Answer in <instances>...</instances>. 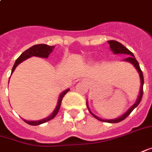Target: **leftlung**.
<instances>
[{
    "mask_svg": "<svg viewBox=\"0 0 152 152\" xmlns=\"http://www.w3.org/2000/svg\"><path fill=\"white\" fill-rule=\"evenodd\" d=\"M107 43L109 44L110 50H111V51H112L114 55H118V54H124V55H129L128 58H125L124 60H123V61H126V62H129V63L132 64V65L134 66V68L136 69V71H138L139 76H140V92H139L138 97H137V100L135 101V102L134 103L131 107L129 108L126 112L124 113H123L121 116H119L118 118H113V119H102V118H98V117L96 116L94 113H92L91 112V110L89 109L87 101H86V107H87V108H88L89 112L91 113L92 114V116H93L94 118H97V119H98V120H100V121H103V122H107V123H118V122H120V121L124 120V118H127L129 115V113L132 112L134 109L138 106L139 103H140V101H141L142 95H143L144 78H143V73H142V71H141L140 68V65H139L138 61L136 60L135 57L134 56L133 53H132L131 51H129L126 47H124L122 44H120V43L118 42V41H115V40H109V41H107Z\"/></svg>",
    "mask_w": 152,
    "mask_h": 152,
    "instance_id": "1",
    "label": "left lung"
}]
</instances>
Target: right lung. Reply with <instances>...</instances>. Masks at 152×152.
<instances>
[{"instance_id": "right-lung-1", "label": "right lung", "mask_w": 152, "mask_h": 152, "mask_svg": "<svg viewBox=\"0 0 152 152\" xmlns=\"http://www.w3.org/2000/svg\"><path fill=\"white\" fill-rule=\"evenodd\" d=\"M55 48V46H50V45H36L30 47L29 49L27 50H25L22 55L19 56L18 58L17 59L15 64H14L13 67L12 69V74L13 73V71H15L16 67L18 66L20 63H22L23 61L25 60L28 59L30 57H33V56H37V57H40V58H48L50 54L53 51ZM11 74V75H12ZM9 83V81H8ZM70 89H66L64 92H62L60 93V95L59 96L58 98V102H57V105L55 107V110L52 112V113L50 114L49 117L47 118H43V119H40V120H36V121H30V120H26L23 119L24 121L27 124H28L30 125H39L41 124L46 123L48 121H50V119L54 118L56 116V114L59 112V109H60V105H61V101H62V98L64 97V96L66 95L67 92H69Z\"/></svg>"}]
</instances>
